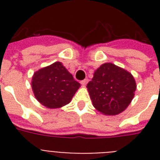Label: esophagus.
<instances>
[{"label": "esophagus", "mask_w": 160, "mask_h": 160, "mask_svg": "<svg viewBox=\"0 0 160 160\" xmlns=\"http://www.w3.org/2000/svg\"><path fill=\"white\" fill-rule=\"evenodd\" d=\"M88 82H89V80H88V79H85V80H83L80 81V84L82 85H85Z\"/></svg>", "instance_id": "1"}]
</instances>
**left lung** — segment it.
<instances>
[{"mask_svg": "<svg viewBox=\"0 0 160 160\" xmlns=\"http://www.w3.org/2000/svg\"><path fill=\"white\" fill-rule=\"evenodd\" d=\"M86 87L98 111L105 115H115L131 103L136 83L127 70L112 63H105L95 70Z\"/></svg>", "mask_w": 160, "mask_h": 160, "instance_id": "8db88e82", "label": "left lung"}]
</instances>
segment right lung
<instances>
[{
	"label": "right lung",
	"instance_id": "obj_1",
	"mask_svg": "<svg viewBox=\"0 0 160 160\" xmlns=\"http://www.w3.org/2000/svg\"><path fill=\"white\" fill-rule=\"evenodd\" d=\"M80 86L61 62L40 69L34 73L31 80L36 99L49 109L69 104Z\"/></svg>",
	"mask_w": 160,
	"mask_h": 160
}]
</instances>
